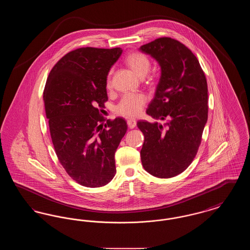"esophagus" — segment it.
Instances as JSON below:
<instances>
[{"mask_svg": "<svg viewBox=\"0 0 250 250\" xmlns=\"http://www.w3.org/2000/svg\"><path fill=\"white\" fill-rule=\"evenodd\" d=\"M127 125L130 129H133L136 125H137V121L135 119H128L127 120Z\"/></svg>", "mask_w": 250, "mask_h": 250, "instance_id": "obj_1", "label": "esophagus"}]
</instances>
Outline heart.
<instances>
[{
  "mask_svg": "<svg viewBox=\"0 0 250 250\" xmlns=\"http://www.w3.org/2000/svg\"><path fill=\"white\" fill-rule=\"evenodd\" d=\"M125 64L140 79H143L149 73L151 69V61L140 51H133L127 54L124 59ZM112 75V70L108 72L107 76V88L110 87V78ZM155 83V78L153 76L147 77L146 83L152 85ZM147 102V98L144 95H125L118 105L115 107V112L124 117L134 118L139 116L143 107Z\"/></svg>",
  "mask_w": 250,
  "mask_h": 250,
  "instance_id": "b5f03b06",
  "label": "heart"
}]
</instances>
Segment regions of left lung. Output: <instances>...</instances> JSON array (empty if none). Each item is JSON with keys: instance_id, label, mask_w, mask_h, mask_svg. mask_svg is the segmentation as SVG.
Listing matches in <instances>:
<instances>
[{"instance_id": "1", "label": "left lung", "mask_w": 250, "mask_h": 250, "mask_svg": "<svg viewBox=\"0 0 250 250\" xmlns=\"http://www.w3.org/2000/svg\"><path fill=\"white\" fill-rule=\"evenodd\" d=\"M155 58L161 77L146 113L157 122L140 121L144 135L141 158L144 169L171 178L188 168L197 155L208 118L207 82L197 57L178 40L160 37L140 48Z\"/></svg>"}]
</instances>
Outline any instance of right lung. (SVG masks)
<instances>
[{"label": "right lung", "mask_w": 250, "mask_h": 250, "mask_svg": "<svg viewBox=\"0 0 250 250\" xmlns=\"http://www.w3.org/2000/svg\"><path fill=\"white\" fill-rule=\"evenodd\" d=\"M122 49L77 48L49 72L44 104L61 165L86 188L106 186L116 173L114 155L127 130L125 119L107 120V77Z\"/></svg>", "instance_id": "1"}]
</instances>
